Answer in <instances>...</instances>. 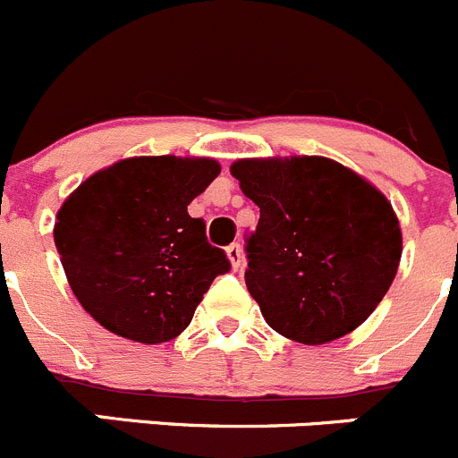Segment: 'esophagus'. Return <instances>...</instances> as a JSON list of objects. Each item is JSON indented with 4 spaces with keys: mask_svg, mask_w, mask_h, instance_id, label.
I'll use <instances>...</instances> for the list:
<instances>
[{
    "mask_svg": "<svg viewBox=\"0 0 458 458\" xmlns=\"http://www.w3.org/2000/svg\"><path fill=\"white\" fill-rule=\"evenodd\" d=\"M226 256H229V260H232V267L238 269L242 265V247L238 245V242H233V245L226 247Z\"/></svg>",
    "mask_w": 458,
    "mask_h": 458,
    "instance_id": "34e87169",
    "label": "esophagus"
}]
</instances>
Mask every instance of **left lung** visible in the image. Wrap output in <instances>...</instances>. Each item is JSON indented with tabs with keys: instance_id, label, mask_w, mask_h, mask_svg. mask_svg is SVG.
Masks as SVG:
<instances>
[{
	"instance_id": "8db88e82",
	"label": "left lung",
	"mask_w": 458,
	"mask_h": 458,
	"mask_svg": "<svg viewBox=\"0 0 458 458\" xmlns=\"http://www.w3.org/2000/svg\"><path fill=\"white\" fill-rule=\"evenodd\" d=\"M232 175L260 208L245 283L265 321L308 346L364 324L403 254L389 199L326 157L241 159Z\"/></svg>"
}]
</instances>
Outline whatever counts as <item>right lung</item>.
I'll list each match as a JSON object with an SVG mask.
<instances>
[{
	"instance_id": "add662e5",
	"label": "right lung",
	"mask_w": 458,
	"mask_h": 458,
	"mask_svg": "<svg viewBox=\"0 0 458 458\" xmlns=\"http://www.w3.org/2000/svg\"><path fill=\"white\" fill-rule=\"evenodd\" d=\"M217 175L207 157H132L64 199L55 247L73 294L103 328L141 344L175 339L213 278L232 269L186 208Z\"/></svg>"
}]
</instances>
